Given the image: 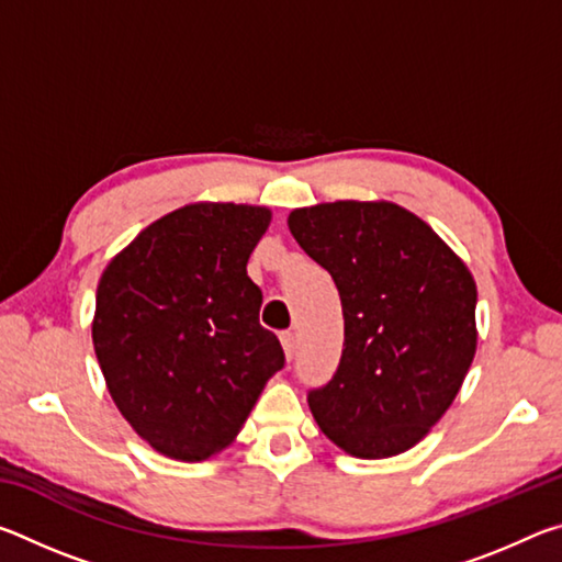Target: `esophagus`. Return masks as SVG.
I'll return each instance as SVG.
<instances>
[{"mask_svg":"<svg viewBox=\"0 0 562 562\" xmlns=\"http://www.w3.org/2000/svg\"><path fill=\"white\" fill-rule=\"evenodd\" d=\"M280 341H282L284 357H288V361H292V357H294V335H292V331H282Z\"/></svg>","mask_w":562,"mask_h":562,"instance_id":"34e87169","label":"esophagus"}]
</instances>
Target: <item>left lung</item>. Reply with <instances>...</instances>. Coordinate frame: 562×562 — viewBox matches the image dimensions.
<instances>
[{
  "label": "left lung",
  "mask_w": 562,
  "mask_h": 562,
  "mask_svg": "<svg viewBox=\"0 0 562 562\" xmlns=\"http://www.w3.org/2000/svg\"><path fill=\"white\" fill-rule=\"evenodd\" d=\"M288 225L331 274L345 315L337 374L307 398L322 434L357 459L414 449L449 412L475 357L469 265L389 201L294 207Z\"/></svg>",
  "instance_id": "obj_1"
}]
</instances>
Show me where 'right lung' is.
Listing matches in <instances>:
<instances>
[{
    "label": "right lung",
    "instance_id": "add662e5",
    "mask_svg": "<svg viewBox=\"0 0 562 562\" xmlns=\"http://www.w3.org/2000/svg\"><path fill=\"white\" fill-rule=\"evenodd\" d=\"M265 205L188 203L158 217L101 272L93 351L121 416L150 449L195 463L235 441L284 367L260 327L247 260Z\"/></svg>",
    "mask_w": 562,
    "mask_h": 562
}]
</instances>
